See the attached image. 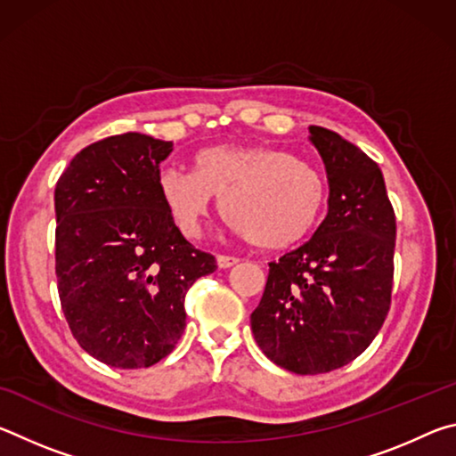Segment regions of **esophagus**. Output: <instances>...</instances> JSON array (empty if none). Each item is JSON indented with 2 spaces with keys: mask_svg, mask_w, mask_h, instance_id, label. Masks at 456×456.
Returning a JSON list of instances; mask_svg holds the SVG:
<instances>
[{
  "mask_svg": "<svg viewBox=\"0 0 456 456\" xmlns=\"http://www.w3.org/2000/svg\"><path fill=\"white\" fill-rule=\"evenodd\" d=\"M239 264V259L233 256H217V265L221 269H227V267H233Z\"/></svg>",
  "mask_w": 456,
  "mask_h": 456,
  "instance_id": "esophagus-1",
  "label": "esophagus"
}]
</instances>
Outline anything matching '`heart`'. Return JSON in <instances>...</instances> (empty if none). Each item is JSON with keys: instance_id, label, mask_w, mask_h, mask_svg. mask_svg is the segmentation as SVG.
Segmentation results:
<instances>
[{"instance_id": "obj_1", "label": "heart", "mask_w": 456, "mask_h": 456, "mask_svg": "<svg viewBox=\"0 0 456 456\" xmlns=\"http://www.w3.org/2000/svg\"><path fill=\"white\" fill-rule=\"evenodd\" d=\"M160 199L187 237L221 199L235 233L265 251H283L312 235L326 209L328 189L312 165L264 144H213L192 157V173L159 175Z\"/></svg>"}]
</instances>
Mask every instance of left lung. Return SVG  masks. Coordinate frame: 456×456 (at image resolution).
I'll list each match as a JSON object with an SVG mask.
<instances>
[{
    "instance_id": "8db88e82",
    "label": "left lung",
    "mask_w": 456,
    "mask_h": 456,
    "mask_svg": "<svg viewBox=\"0 0 456 456\" xmlns=\"http://www.w3.org/2000/svg\"><path fill=\"white\" fill-rule=\"evenodd\" d=\"M330 184L328 215L307 243L269 264L251 314L256 342L293 374L350 364L390 310L396 217L380 167L334 130L310 126Z\"/></svg>"
}]
</instances>
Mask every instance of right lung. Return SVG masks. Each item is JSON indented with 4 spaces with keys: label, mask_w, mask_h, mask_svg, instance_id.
<instances>
[{
    "label": "right lung",
    "mask_w": 456,
    "mask_h": 456,
    "mask_svg": "<svg viewBox=\"0 0 456 456\" xmlns=\"http://www.w3.org/2000/svg\"><path fill=\"white\" fill-rule=\"evenodd\" d=\"M173 142L141 133L82 149L56 184V275L68 326L90 356L149 368L173 352L184 296L217 269L192 247L159 192Z\"/></svg>",
    "instance_id": "add662e5"
}]
</instances>
